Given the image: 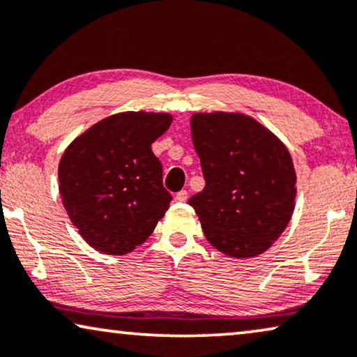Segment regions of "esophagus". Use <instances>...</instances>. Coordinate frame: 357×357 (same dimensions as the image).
Masks as SVG:
<instances>
[{
  "label": "esophagus",
  "instance_id": "esophagus-1",
  "mask_svg": "<svg viewBox=\"0 0 357 357\" xmlns=\"http://www.w3.org/2000/svg\"><path fill=\"white\" fill-rule=\"evenodd\" d=\"M174 199H176L178 202H185V200H188V190H179Z\"/></svg>",
  "mask_w": 357,
  "mask_h": 357
}]
</instances>
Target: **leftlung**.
Instances as JSON below:
<instances>
[{
    "label": "left lung",
    "mask_w": 357,
    "mask_h": 357,
    "mask_svg": "<svg viewBox=\"0 0 357 357\" xmlns=\"http://www.w3.org/2000/svg\"><path fill=\"white\" fill-rule=\"evenodd\" d=\"M190 134L205 178L188 204L215 249L234 259L264 254L288 227L296 172L286 145L244 113H194Z\"/></svg>",
    "instance_id": "obj_1"
}]
</instances>
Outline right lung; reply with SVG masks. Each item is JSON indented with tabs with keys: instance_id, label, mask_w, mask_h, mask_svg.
Instances as JSON below:
<instances>
[{
	"instance_id": "add662e5",
	"label": "right lung",
	"mask_w": 357,
	"mask_h": 357,
	"mask_svg": "<svg viewBox=\"0 0 357 357\" xmlns=\"http://www.w3.org/2000/svg\"><path fill=\"white\" fill-rule=\"evenodd\" d=\"M169 113L123 112L100 119L64 150L59 194L90 248L124 255L147 241L172 202L152 144L172 126Z\"/></svg>"
}]
</instances>
